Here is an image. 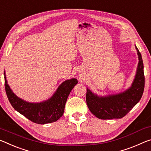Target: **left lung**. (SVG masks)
<instances>
[{"label":"left lung","instance_id":"left-lung-1","mask_svg":"<svg viewBox=\"0 0 151 151\" xmlns=\"http://www.w3.org/2000/svg\"><path fill=\"white\" fill-rule=\"evenodd\" d=\"M137 50V72L131 87L124 93L107 97H98L87 88L86 101L91 112L101 119L122 118L140 101L145 88L144 66L140 52Z\"/></svg>","mask_w":151,"mask_h":151}]
</instances>
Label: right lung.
<instances>
[{
    "mask_svg": "<svg viewBox=\"0 0 151 151\" xmlns=\"http://www.w3.org/2000/svg\"><path fill=\"white\" fill-rule=\"evenodd\" d=\"M4 87L11 106L25 118L38 124L54 122L63 116L67 98L71 90L78 83L75 78L64 81L50 99L42 103L33 104L17 97L7 84L5 73H4Z\"/></svg>",
    "mask_w": 151,
    "mask_h": 151,
    "instance_id": "1",
    "label": "right lung"
}]
</instances>
